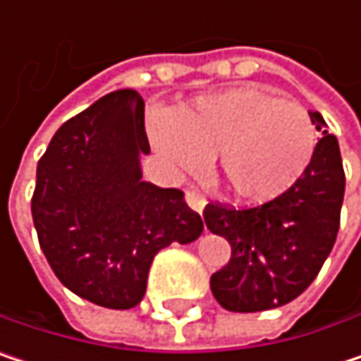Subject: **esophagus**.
I'll return each instance as SVG.
<instances>
[{
    "mask_svg": "<svg viewBox=\"0 0 361 361\" xmlns=\"http://www.w3.org/2000/svg\"><path fill=\"white\" fill-rule=\"evenodd\" d=\"M185 202H188V207H190L192 211L202 213V209H204V204H207V198H204L198 190H188V192H185Z\"/></svg>",
    "mask_w": 361,
    "mask_h": 361,
    "instance_id": "obj_1",
    "label": "esophagus"
}]
</instances>
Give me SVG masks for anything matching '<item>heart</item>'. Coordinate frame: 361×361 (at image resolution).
<instances>
[{"label": "heart", "instance_id": "b5f03b06", "mask_svg": "<svg viewBox=\"0 0 361 361\" xmlns=\"http://www.w3.org/2000/svg\"><path fill=\"white\" fill-rule=\"evenodd\" d=\"M150 133L154 146L185 169L215 157L224 192L249 204L293 190L318 144L307 110L255 85L207 94L173 116H154Z\"/></svg>", "mask_w": 361, "mask_h": 361}]
</instances>
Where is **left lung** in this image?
I'll return each instance as SVG.
<instances>
[{"label":"left lung","instance_id":"obj_1","mask_svg":"<svg viewBox=\"0 0 361 361\" xmlns=\"http://www.w3.org/2000/svg\"><path fill=\"white\" fill-rule=\"evenodd\" d=\"M316 157L299 183L280 198L252 209L204 207L207 228L224 236L232 257L211 276V290L228 312H265L297 299L330 255L345 194L338 142L320 112Z\"/></svg>","mask_w":361,"mask_h":361}]
</instances>
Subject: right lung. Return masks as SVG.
<instances>
[{
    "instance_id": "obj_1",
    "label": "right lung",
    "mask_w": 361,
    "mask_h": 361,
    "mask_svg": "<svg viewBox=\"0 0 361 361\" xmlns=\"http://www.w3.org/2000/svg\"><path fill=\"white\" fill-rule=\"evenodd\" d=\"M148 152L144 100L118 90L68 118L37 163L41 251L68 290L100 307H135L154 255L202 234L181 190L142 180Z\"/></svg>"
}]
</instances>
